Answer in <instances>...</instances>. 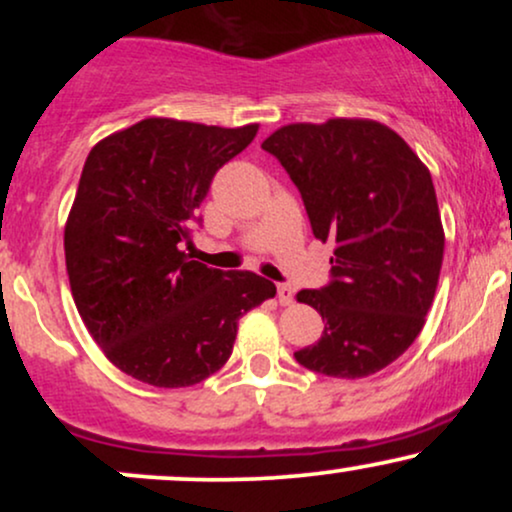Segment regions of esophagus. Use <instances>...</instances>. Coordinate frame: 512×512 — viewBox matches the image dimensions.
<instances>
[{"label":"esophagus","instance_id":"1","mask_svg":"<svg viewBox=\"0 0 512 512\" xmlns=\"http://www.w3.org/2000/svg\"><path fill=\"white\" fill-rule=\"evenodd\" d=\"M276 298H279L281 305H291L293 303V289H291V286H286V284L276 286Z\"/></svg>","mask_w":512,"mask_h":512}]
</instances>
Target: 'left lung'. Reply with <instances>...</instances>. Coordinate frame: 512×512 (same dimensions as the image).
I'll list each match as a JSON object with an SVG mask.
<instances>
[{"mask_svg":"<svg viewBox=\"0 0 512 512\" xmlns=\"http://www.w3.org/2000/svg\"><path fill=\"white\" fill-rule=\"evenodd\" d=\"M262 149L301 190L317 240L334 243V279L298 291L325 320L296 361L330 378H368L419 337L443 264L445 231L426 163L383 122H293Z\"/></svg>","mask_w":512,"mask_h":512,"instance_id":"obj_1","label":"left lung"}]
</instances>
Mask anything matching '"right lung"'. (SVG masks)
<instances>
[{"mask_svg": "<svg viewBox=\"0 0 512 512\" xmlns=\"http://www.w3.org/2000/svg\"><path fill=\"white\" fill-rule=\"evenodd\" d=\"M257 129L146 117L88 154L64 260L88 334L122 373L154 387L202 383L231 358L243 313L274 298L255 272H219L185 252L216 170Z\"/></svg>", "mask_w": 512, "mask_h": 512, "instance_id": "right-lung-1", "label": "right lung"}]
</instances>
